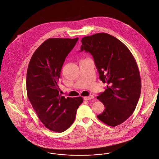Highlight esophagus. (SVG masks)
I'll return each instance as SVG.
<instances>
[{"instance_id":"34e87169","label":"esophagus","mask_w":159,"mask_h":159,"mask_svg":"<svg viewBox=\"0 0 159 159\" xmlns=\"http://www.w3.org/2000/svg\"><path fill=\"white\" fill-rule=\"evenodd\" d=\"M94 98V96L93 95H90L89 96H85L84 98V99L85 100H91Z\"/></svg>"}]
</instances>
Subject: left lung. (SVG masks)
Returning <instances> with one entry per match:
<instances>
[{
    "label": "left lung",
    "instance_id": "obj_1",
    "mask_svg": "<svg viewBox=\"0 0 159 159\" xmlns=\"http://www.w3.org/2000/svg\"><path fill=\"white\" fill-rule=\"evenodd\" d=\"M81 42L80 51L93 56L100 79L107 84L97 97L105 107L97 117L116 126L132 115L140 96L141 79L134 57L123 43L107 33L84 37Z\"/></svg>",
    "mask_w": 159,
    "mask_h": 159
}]
</instances>
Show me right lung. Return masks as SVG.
I'll list each match as a JSON object with an SVG mask.
<instances>
[{
	"label": "right lung",
	"mask_w": 159,
	"mask_h": 159,
	"mask_svg": "<svg viewBox=\"0 0 159 159\" xmlns=\"http://www.w3.org/2000/svg\"><path fill=\"white\" fill-rule=\"evenodd\" d=\"M79 38H50L33 54L26 74L28 98L40 120L49 130L61 133L73 123L82 97L59 94V79L65 58Z\"/></svg>",
	"instance_id": "right-lung-1"
}]
</instances>
